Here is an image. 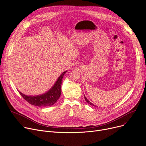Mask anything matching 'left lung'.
Instances as JSON below:
<instances>
[{
  "instance_id": "left-lung-1",
  "label": "left lung",
  "mask_w": 146,
  "mask_h": 146,
  "mask_svg": "<svg viewBox=\"0 0 146 146\" xmlns=\"http://www.w3.org/2000/svg\"><path fill=\"white\" fill-rule=\"evenodd\" d=\"M84 99H85V100H86V101L87 102V103L90 104V105H91L92 106H96H96H95L94 105H93V103H92L91 102H90V101H89V100H88V99L86 98V97L85 96H84Z\"/></svg>"
}]
</instances>
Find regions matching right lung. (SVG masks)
<instances>
[{"mask_svg": "<svg viewBox=\"0 0 146 146\" xmlns=\"http://www.w3.org/2000/svg\"><path fill=\"white\" fill-rule=\"evenodd\" d=\"M67 72L65 71L58 77L54 84L44 94L37 96H27L19 92L23 98L31 105L38 107L52 106L57 102L61 94V84L64 75Z\"/></svg>", "mask_w": 146, "mask_h": 146, "instance_id": "right-lung-1", "label": "right lung"}]
</instances>
